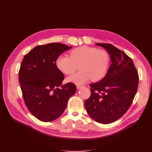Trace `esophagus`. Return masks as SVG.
<instances>
[{
  "instance_id": "esophagus-1",
  "label": "esophagus",
  "mask_w": 152,
  "mask_h": 152,
  "mask_svg": "<svg viewBox=\"0 0 152 152\" xmlns=\"http://www.w3.org/2000/svg\"><path fill=\"white\" fill-rule=\"evenodd\" d=\"M84 86H80V85H77V89H81L82 87H83Z\"/></svg>"
}]
</instances>
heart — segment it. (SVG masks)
Masks as SVG:
<instances>
[{
  "instance_id": "b5f03b06",
  "label": "heart",
  "mask_w": 152,
  "mask_h": 152,
  "mask_svg": "<svg viewBox=\"0 0 152 152\" xmlns=\"http://www.w3.org/2000/svg\"><path fill=\"white\" fill-rule=\"evenodd\" d=\"M70 54L60 55L56 61L58 68L66 75L72 74L80 66L81 70L68 77V82L82 84L91 79L99 80L107 74L110 58L104 50L83 45L72 50Z\"/></svg>"
}]
</instances>
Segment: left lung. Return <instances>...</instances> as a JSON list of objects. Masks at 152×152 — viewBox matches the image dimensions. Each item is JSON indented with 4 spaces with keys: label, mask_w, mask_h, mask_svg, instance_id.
Here are the masks:
<instances>
[{
    "label": "left lung",
    "mask_w": 152,
    "mask_h": 152,
    "mask_svg": "<svg viewBox=\"0 0 152 152\" xmlns=\"http://www.w3.org/2000/svg\"><path fill=\"white\" fill-rule=\"evenodd\" d=\"M110 54L111 65L103 79L91 84V94L85 101L89 115L97 122L108 124L124 115L134 99L139 77L132 59L110 44L97 43Z\"/></svg>",
    "instance_id": "1"
}]
</instances>
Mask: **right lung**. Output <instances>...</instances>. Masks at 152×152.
I'll return each mask as SVG.
<instances>
[{"label": "right lung", "instance_id": "1", "mask_svg": "<svg viewBox=\"0 0 152 152\" xmlns=\"http://www.w3.org/2000/svg\"><path fill=\"white\" fill-rule=\"evenodd\" d=\"M72 48L61 43L37 45L21 62L19 82L25 103L41 121L51 122L60 117L75 93L74 84H62L64 75L56 64L59 55Z\"/></svg>", "mask_w": 152, "mask_h": 152}]
</instances>
